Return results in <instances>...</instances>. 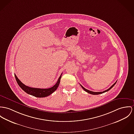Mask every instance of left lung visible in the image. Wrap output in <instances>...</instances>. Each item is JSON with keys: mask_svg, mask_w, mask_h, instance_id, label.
<instances>
[{"mask_svg": "<svg viewBox=\"0 0 134 134\" xmlns=\"http://www.w3.org/2000/svg\"><path fill=\"white\" fill-rule=\"evenodd\" d=\"M116 82H115V83H114L113 85H112L110 88H109L108 89H107V90H106L104 91L103 92H93V91H91L88 90H87V89H85L83 87H82V86L81 84H80V85H81V86L82 87V89H83L85 91H86L87 92H88V93H90V94H93V95H98V94H102V93H103L105 92H107V91H109L111 89H112V88L114 86V85L116 84Z\"/></svg>", "mask_w": 134, "mask_h": 134, "instance_id": "8db88e82", "label": "left lung"}]
</instances>
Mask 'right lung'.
<instances>
[{
	"instance_id": "1",
	"label": "right lung",
	"mask_w": 134,
	"mask_h": 134,
	"mask_svg": "<svg viewBox=\"0 0 134 134\" xmlns=\"http://www.w3.org/2000/svg\"><path fill=\"white\" fill-rule=\"evenodd\" d=\"M15 74L16 80L18 83V85L24 92L27 93L30 95H32L37 97H45L50 95L51 94L57 90V89L58 88L60 84V80L62 77V73L60 75V76L59 77L57 83L53 87L48 89L35 88H31L29 86H27L21 82L18 79V78L17 77L15 74Z\"/></svg>"
}]
</instances>
